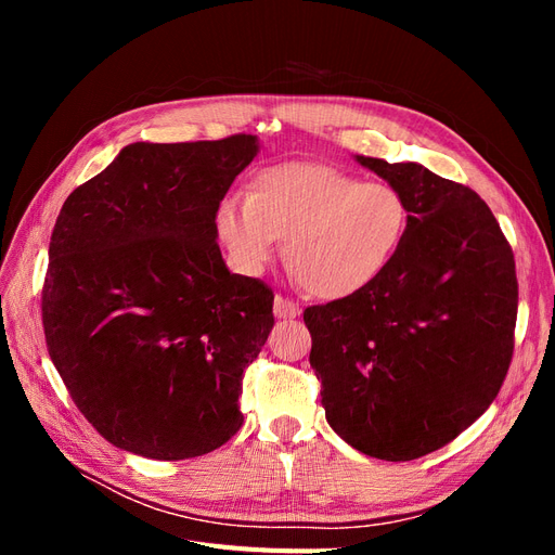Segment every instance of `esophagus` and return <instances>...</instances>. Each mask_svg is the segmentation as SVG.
<instances>
[{"instance_id":"1","label":"esophagus","mask_w":555,"mask_h":555,"mask_svg":"<svg viewBox=\"0 0 555 555\" xmlns=\"http://www.w3.org/2000/svg\"><path fill=\"white\" fill-rule=\"evenodd\" d=\"M273 312H275L278 319H294V317L300 314V308H298V304H294V300H289V298L275 296Z\"/></svg>"}]
</instances>
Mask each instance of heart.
Wrapping results in <instances>:
<instances>
[{"mask_svg":"<svg viewBox=\"0 0 555 555\" xmlns=\"http://www.w3.org/2000/svg\"><path fill=\"white\" fill-rule=\"evenodd\" d=\"M231 261L255 275L284 238V259L319 298L359 294L386 271L408 227L405 201L386 182H359L324 164L268 166L247 196L227 194L215 215Z\"/></svg>","mask_w":555,"mask_h":555,"instance_id":"obj_1","label":"heart"}]
</instances>
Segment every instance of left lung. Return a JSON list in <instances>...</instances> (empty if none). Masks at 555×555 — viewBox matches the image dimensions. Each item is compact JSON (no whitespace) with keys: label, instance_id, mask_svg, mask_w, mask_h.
Returning a JSON list of instances; mask_svg holds the SVG:
<instances>
[{"label":"left lung","instance_id":"obj_1","mask_svg":"<svg viewBox=\"0 0 555 555\" xmlns=\"http://www.w3.org/2000/svg\"><path fill=\"white\" fill-rule=\"evenodd\" d=\"M405 201V236L359 294L304 312L328 426L365 456L414 461L489 410L514 351V255L491 208L416 162L354 155Z\"/></svg>","mask_w":555,"mask_h":555}]
</instances>
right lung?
I'll use <instances>...</instances> for the list:
<instances>
[{
    "label": "right lung",
    "instance_id": "add662e5",
    "mask_svg": "<svg viewBox=\"0 0 555 555\" xmlns=\"http://www.w3.org/2000/svg\"><path fill=\"white\" fill-rule=\"evenodd\" d=\"M259 139L131 143L64 201L43 284L48 354L104 438L155 461L204 456L243 424L245 367L273 292L231 273L217 206Z\"/></svg>",
    "mask_w": 555,
    "mask_h": 555
}]
</instances>
